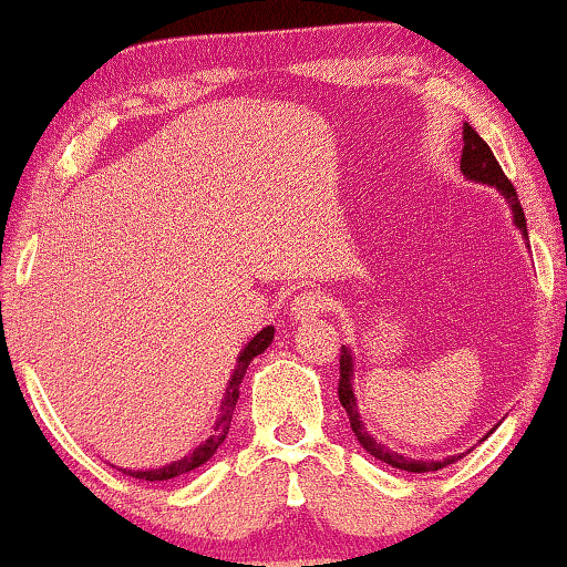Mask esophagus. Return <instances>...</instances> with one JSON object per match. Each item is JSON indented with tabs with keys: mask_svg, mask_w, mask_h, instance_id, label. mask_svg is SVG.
<instances>
[{
	"mask_svg": "<svg viewBox=\"0 0 567 567\" xmlns=\"http://www.w3.org/2000/svg\"><path fill=\"white\" fill-rule=\"evenodd\" d=\"M324 305H328V299H324L322 291H317V289L301 291L291 301V315H293V320H301V322L312 320V317L322 312Z\"/></svg>",
	"mask_w": 567,
	"mask_h": 567,
	"instance_id": "1",
	"label": "esophagus"
}]
</instances>
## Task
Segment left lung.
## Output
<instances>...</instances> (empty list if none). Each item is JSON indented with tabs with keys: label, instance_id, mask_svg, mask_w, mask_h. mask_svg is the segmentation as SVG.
Wrapping results in <instances>:
<instances>
[{
	"label": "left lung",
	"instance_id": "8db88e82",
	"mask_svg": "<svg viewBox=\"0 0 567 567\" xmlns=\"http://www.w3.org/2000/svg\"><path fill=\"white\" fill-rule=\"evenodd\" d=\"M462 142H464V150H462L460 167H462L464 177H467V181L491 185V188L498 190L501 196L506 198V204L511 206L516 229L522 231L526 243H529V231H526V216H524L522 204H518L516 188L511 185L508 177L503 175L501 165L493 157L491 146H487L483 138H480V134L470 126V123H464ZM338 398H340V405L346 408L348 421H351V429L355 433V439H359V444L367 449V452L379 462H386V464H392V467L405 470V472H436V470H444L446 464H454L456 460H462V456H464V454H452V456H444V460H410V456H402L398 452H392L390 446L371 436V433L367 431V423L361 421L359 402H355V394H353V353H351V348H348V346H343V351H340Z\"/></svg>",
	"mask_w": 567,
	"mask_h": 567
}]
</instances>
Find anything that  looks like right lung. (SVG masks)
Returning a JSON list of instances; mask_svg holds the SVG:
<instances>
[{"mask_svg":"<svg viewBox=\"0 0 567 567\" xmlns=\"http://www.w3.org/2000/svg\"><path fill=\"white\" fill-rule=\"evenodd\" d=\"M274 328H262L258 336H255L250 343H247L243 351L237 355V367L231 371L229 377V384H227V392H224L221 398V405H219V417H216L212 433H208L206 441H200L196 449H190L188 454L181 456V460L169 462V464H162V467H154V470H123L128 477H136V480H146V483H157V480H173V477H181L185 472L190 470H198L200 464H206L212 456L216 454V449L224 444V439H227L229 433V423H231V413H235V405L239 400V384H243L245 379V371L250 367V361L255 355H260L266 348L274 343Z\"/></svg>","mask_w":567,"mask_h":567,"instance_id":"obj_1","label":"right lung"}]
</instances>
